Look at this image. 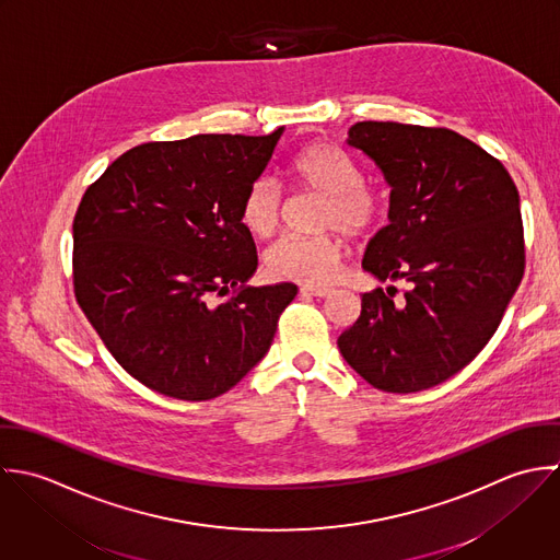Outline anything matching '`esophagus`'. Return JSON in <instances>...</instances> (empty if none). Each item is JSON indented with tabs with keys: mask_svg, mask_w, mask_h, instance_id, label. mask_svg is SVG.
<instances>
[{
	"mask_svg": "<svg viewBox=\"0 0 560 560\" xmlns=\"http://www.w3.org/2000/svg\"><path fill=\"white\" fill-rule=\"evenodd\" d=\"M300 291L306 293V295H313V298H326V295L332 293V289H328V287H315V284H306V287H302Z\"/></svg>",
	"mask_w": 560,
	"mask_h": 560,
	"instance_id": "obj_1",
	"label": "esophagus"
}]
</instances>
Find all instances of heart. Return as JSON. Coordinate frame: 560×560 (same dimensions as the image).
Here are the masks:
<instances>
[{
    "label": "heart",
    "instance_id": "heart-1",
    "mask_svg": "<svg viewBox=\"0 0 560 560\" xmlns=\"http://www.w3.org/2000/svg\"><path fill=\"white\" fill-rule=\"evenodd\" d=\"M287 180L300 190L322 195L317 230H339L359 238L382 219V199L365 187L359 165L326 143L302 148L287 165ZM238 217L254 238H269L282 219L280 192L269 183H254L241 199ZM341 256V243L332 234L282 238L267 254V271L278 280L326 284L335 280Z\"/></svg>",
    "mask_w": 560,
    "mask_h": 560
}]
</instances>
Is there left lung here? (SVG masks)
Listing matches in <instances>:
<instances>
[{
  "instance_id": "left-lung-1",
  "label": "left lung",
  "mask_w": 560,
  "mask_h": 560,
  "mask_svg": "<svg viewBox=\"0 0 560 560\" xmlns=\"http://www.w3.org/2000/svg\"><path fill=\"white\" fill-rule=\"evenodd\" d=\"M348 145L390 187L363 269L410 289L397 302L395 287L363 293L337 343L375 388L423 390L480 354L524 278L520 192L498 159L447 128L359 121Z\"/></svg>"
}]
</instances>
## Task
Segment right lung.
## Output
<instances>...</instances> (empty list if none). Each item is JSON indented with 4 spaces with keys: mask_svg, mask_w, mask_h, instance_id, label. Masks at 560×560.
<instances>
[{
    "mask_svg": "<svg viewBox=\"0 0 560 560\" xmlns=\"http://www.w3.org/2000/svg\"><path fill=\"white\" fill-rule=\"evenodd\" d=\"M282 132L137 145L78 206L75 300L115 361L156 393L201 401L230 390L298 295L291 282L245 287L258 256L241 199Z\"/></svg>",
    "mask_w": 560,
    "mask_h": 560,
    "instance_id": "obj_1",
    "label": "right lung"
}]
</instances>
